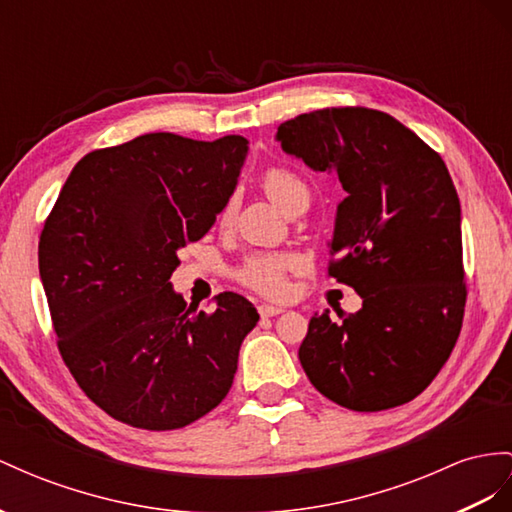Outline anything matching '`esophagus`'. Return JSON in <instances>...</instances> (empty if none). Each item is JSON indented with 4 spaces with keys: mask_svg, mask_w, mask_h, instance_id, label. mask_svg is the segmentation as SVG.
<instances>
[{
    "mask_svg": "<svg viewBox=\"0 0 512 512\" xmlns=\"http://www.w3.org/2000/svg\"><path fill=\"white\" fill-rule=\"evenodd\" d=\"M283 307H274V305H259V316L261 318H272V316H279L283 313Z\"/></svg>",
    "mask_w": 512,
    "mask_h": 512,
    "instance_id": "34e87169",
    "label": "esophagus"
}]
</instances>
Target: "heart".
<instances>
[{
    "mask_svg": "<svg viewBox=\"0 0 512 512\" xmlns=\"http://www.w3.org/2000/svg\"><path fill=\"white\" fill-rule=\"evenodd\" d=\"M261 186L270 196L274 205H279L287 214L290 209L303 199H309V188L303 177L296 175L294 170L283 166L268 168L261 177ZM235 196L222 203L218 212V225L227 227L235 216ZM298 257L292 253H251L244 257L240 268L235 270V279L242 285L264 296H281L287 290V274L298 268Z\"/></svg>",
    "mask_w": 512,
    "mask_h": 512,
    "instance_id": "heart-1",
    "label": "heart"
}]
</instances>
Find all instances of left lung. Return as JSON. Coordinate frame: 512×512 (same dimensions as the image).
<instances>
[{"label":"left lung","mask_w":512,"mask_h":512,"mask_svg":"<svg viewBox=\"0 0 512 512\" xmlns=\"http://www.w3.org/2000/svg\"><path fill=\"white\" fill-rule=\"evenodd\" d=\"M285 153L335 173L329 274L361 298L357 313H313L298 350L322 396L350 411H385L419 396L463 326L461 203L437 151L393 116L324 108L281 123Z\"/></svg>","instance_id":"8db88e82"}]
</instances>
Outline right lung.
<instances>
[{
	"mask_svg": "<svg viewBox=\"0 0 512 512\" xmlns=\"http://www.w3.org/2000/svg\"><path fill=\"white\" fill-rule=\"evenodd\" d=\"M248 140L144 134L75 164L38 242V270L77 385L144 430L207 415L231 389L257 309L240 294L214 311L170 285L177 251L201 240L235 190Z\"/></svg>",
	"mask_w": 512,
	"mask_h": 512,
	"instance_id": "obj_1",
	"label": "right lung"
}]
</instances>
